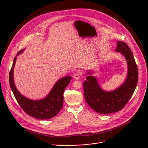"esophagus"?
<instances>
[{
	"instance_id": "34e87169",
	"label": "esophagus",
	"mask_w": 148,
	"mask_h": 148,
	"mask_svg": "<svg viewBox=\"0 0 148 148\" xmlns=\"http://www.w3.org/2000/svg\"><path fill=\"white\" fill-rule=\"evenodd\" d=\"M80 76H81V73H80V72H78V71L77 72V73H75L74 74V75H73L74 78L75 79H78L79 78Z\"/></svg>"
}]
</instances>
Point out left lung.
I'll return each mask as SVG.
<instances>
[{"label": "left lung", "mask_w": 148, "mask_h": 148, "mask_svg": "<svg viewBox=\"0 0 148 148\" xmlns=\"http://www.w3.org/2000/svg\"><path fill=\"white\" fill-rule=\"evenodd\" d=\"M115 50L122 55L126 61L128 71L125 81L116 89L109 91L103 90L97 78L92 75V71L87 72L84 81V93L86 102L96 112L101 114L114 113L121 110L133 95L138 81V67L130 47L117 41Z\"/></svg>", "instance_id": "left-lung-1"}]
</instances>
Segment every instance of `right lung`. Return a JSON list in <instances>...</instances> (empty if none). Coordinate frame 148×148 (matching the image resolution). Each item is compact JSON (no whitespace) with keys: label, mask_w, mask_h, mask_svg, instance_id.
<instances>
[{"label":"right lung","mask_w":148,"mask_h":148,"mask_svg":"<svg viewBox=\"0 0 148 148\" xmlns=\"http://www.w3.org/2000/svg\"><path fill=\"white\" fill-rule=\"evenodd\" d=\"M25 51L23 49L18 52L14 57L9 73V84L11 90L20 106L29 115L39 119H47L56 116L63 106L64 91L69 85L71 76L60 78L45 98L40 99H32L27 98L17 89L14 81V69L17 57Z\"/></svg>","instance_id":"right-lung-1"}]
</instances>
